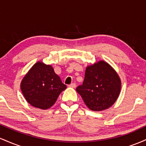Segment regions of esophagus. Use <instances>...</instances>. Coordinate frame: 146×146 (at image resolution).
<instances>
[{"instance_id": "1", "label": "esophagus", "mask_w": 146, "mask_h": 146, "mask_svg": "<svg viewBox=\"0 0 146 146\" xmlns=\"http://www.w3.org/2000/svg\"><path fill=\"white\" fill-rule=\"evenodd\" d=\"M68 86L71 87V88H75V86H76V84H75V83H72Z\"/></svg>"}]
</instances>
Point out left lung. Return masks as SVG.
Wrapping results in <instances>:
<instances>
[{
  "label": "left lung",
  "instance_id": "left-lung-1",
  "mask_svg": "<svg viewBox=\"0 0 146 146\" xmlns=\"http://www.w3.org/2000/svg\"><path fill=\"white\" fill-rule=\"evenodd\" d=\"M121 85L115 70L106 62L100 60L87 66L82 85L77 87L76 90L89 109L102 111L117 101Z\"/></svg>",
  "mask_w": 146,
  "mask_h": 146
}]
</instances>
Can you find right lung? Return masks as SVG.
Here are the masks:
<instances>
[{"mask_svg":"<svg viewBox=\"0 0 146 146\" xmlns=\"http://www.w3.org/2000/svg\"><path fill=\"white\" fill-rule=\"evenodd\" d=\"M21 88L29 104L46 110L56 103L66 86L62 82L51 65L38 62L22 80Z\"/></svg>","mask_w":146,"mask_h":146,"instance_id":"1","label":"right lung"}]
</instances>
